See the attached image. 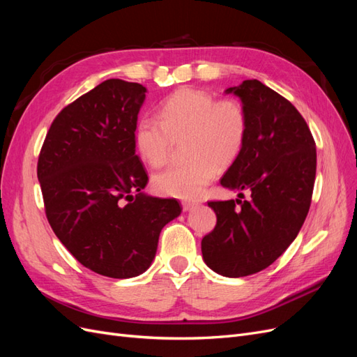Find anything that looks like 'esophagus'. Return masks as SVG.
<instances>
[{
	"mask_svg": "<svg viewBox=\"0 0 357 357\" xmlns=\"http://www.w3.org/2000/svg\"><path fill=\"white\" fill-rule=\"evenodd\" d=\"M181 207H183V211H190L193 207H197V202L195 201H183Z\"/></svg>",
	"mask_w": 357,
	"mask_h": 357,
	"instance_id": "1",
	"label": "esophagus"
}]
</instances>
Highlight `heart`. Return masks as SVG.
<instances>
[{
	"label": "heart",
	"mask_w": 357,
	"mask_h": 357,
	"mask_svg": "<svg viewBox=\"0 0 357 357\" xmlns=\"http://www.w3.org/2000/svg\"><path fill=\"white\" fill-rule=\"evenodd\" d=\"M247 114L240 101L215 100L198 89H180L159 105V117L143 114L134 129V143L152 168L167 164L172 138L188 134L185 164L172 165L153 177L160 195L180 199L199 197L220 167H229L243 152Z\"/></svg>",
	"instance_id": "heart-1"
}]
</instances>
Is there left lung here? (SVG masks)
I'll use <instances>...</instances> for the list:
<instances>
[{"label": "left lung", "mask_w": 357, "mask_h": 357, "mask_svg": "<svg viewBox=\"0 0 357 357\" xmlns=\"http://www.w3.org/2000/svg\"><path fill=\"white\" fill-rule=\"evenodd\" d=\"M225 92L241 100L248 128L220 185L250 198L208 202L218 223L201 250L214 273L236 278L268 268L296 238L310 210L317 156L304 117L282 95L256 79Z\"/></svg>", "instance_id": "obj_1"}]
</instances>
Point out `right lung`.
<instances>
[{
	"label": "right lung",
	"instance_id": "obj_1",
	"mask_svg": "<svg viewBox=\"0 0 357 357\" xmlns=\"http://www.w3.org/2000/svg\"><path fill=\"white\" fill-rule=\"evenodd\" d=\"M146 92L139 83L102 82L55 117L38 158L53 232L83 266L112 278L147 271L162 228L181 213L176 199L143 192L149 178L134 129Z\"/></svg>",
	"mask_w": 357,
	"mask_h": 357
}]
</instances>
